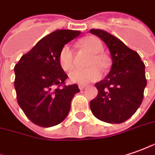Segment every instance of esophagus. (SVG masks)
Returning a JSON list of instances; mask_svg holds the SVG:
<instances>
[{
  "instance_id": "obj_1",
  "label": "esophagus",
  "mask_w": 155,
  "mask_h": 155,
  "mask_svg": "<svg viewBox=\"0 0 155 155\" xmlns=\"http://www.w3.org/2000/svg\"><path fill=\"white\" fill-rule=\"evenodd\" d=\"M86 87V86H84V85H80V86H79V88H80V90H84V89H85Z\"/></svg>"
}]
</instances>
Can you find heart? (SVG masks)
<instances>
[{"label": "heart", "mask_w": 155, "mask_h": 155, "mask_svg": "<svg viewBox=\"0 0 155 155\" xmlns=\"http://www.w3.org/2000/svg\"><path fill=\"white\" fill-rule=\"evenodd\" d=\"M81 44L83 47H86L89 51L94 53L89 63V64L92 66L86 69L76 68L73 69L69 73V80L74 83L86 85L101 78L102 71L97 65L102 68H105L106 61L104 56L100 54V52L104 50V47L99 39L94 36H88L82 40ZM58 62L61 68L65 71H69L74 67V51L69 44H65L61 48L58 54Z\"/></svg>", "instance_id": "b5f03b06"}]
</instances>
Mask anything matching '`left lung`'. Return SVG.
I'll return each mask as SVG.
<instances>
[{
    "instance_id": "obj_1",
    "label": "left lung",
    "mask_w": 155,
    "mask_h": 155,
    "mask_svg": "<svg viewBox=\"0 0 155 155\" xmlns=\"http://www.w3.org/2000/svg\"><path fill=\"white\" fill-rule=\"evenodd\" d=\"M107 45L112 66L103 81L96 83L97 96L90 102L93 115L102 121L119 124L127 120L139 108L147 80L145 65L137 51L103 29H90Z\"/></svg>"
}]
</instances>
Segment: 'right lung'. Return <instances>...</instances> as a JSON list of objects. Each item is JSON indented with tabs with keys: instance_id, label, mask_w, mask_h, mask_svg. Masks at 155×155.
Masks as SVG:
<instances>
[{
	"instance_id": "add662e5",
	"label": "right lung",
	"mask_w": 155,
	"mask_h": 155,
	"mask_svg": "<svg viewBox=\"0 0 155 155\" xmlns=\"http://www.w3.org/2000/svg\"><path fill=\"white\" fill-rule=\"evenodd\" d=\"M81 31L58 29L43 37L15 65L18 104L34 124L41 127L58 125L68 116L71 101L80 91L76 84L64 86L68 75L61 68L58 54Z\"/></svg>"
}]
</instances>
